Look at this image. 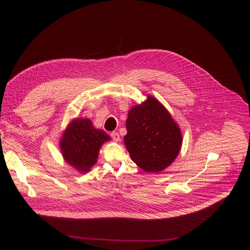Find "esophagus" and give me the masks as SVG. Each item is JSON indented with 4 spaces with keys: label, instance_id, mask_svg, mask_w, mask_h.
<instances>
[{
    "label": "esophagus",
    "instance_id": "esophagus-1",
    "mask_svg": "<svg viewBox=\"0 0 250 250\" xmlns=\"http://www.w3.org/2000/svg\"><path fill=\"white\" fill-rule=\"evenodd\" d=\"M110 137H111L112 140H113L114 142H116V143H118L120 141V135L117 132H112V133L110 134Z\"/></svg>",
    "mask_w": 250,
    "mask_h": 250
}]
</instances>
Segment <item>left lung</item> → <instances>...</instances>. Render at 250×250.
<instances>
[{"label": "left lung", "mask_w": 250, "mask_h": 250, "mask_svg": "<svg viewBox=\"0 0 250 250\" xmlns=\"http://www.w3.org/2000/svg\"><path fill=\"white\" fill-rule=\"evenodd\" d=\"M125 145L131 159L146 172H159L180 153L183 136L178 124L153 95L131 107Z\"/></svg>", "instance_id": "left-lung-1"}]
</instances>
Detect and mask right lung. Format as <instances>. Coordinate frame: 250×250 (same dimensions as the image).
<instances>
[{
    "instance_id": "obj_1",
    "label": "right lung",
    "mask_w": 250,
    "mask_h": 250,
    "mask_svg": "<svg viewBox=\"0 0 250 250\" xmlns=\"http://www.w3.org/2000/svg\"><path fill=\"white\" fill-rule=\"evenodd\" d=\"M108 141L110 137L105 131L95 128L91 120L75 118L62 132L59 146L64 161L84 173L97 162L102 144Z\"/></svg>"
}]
</instances>
